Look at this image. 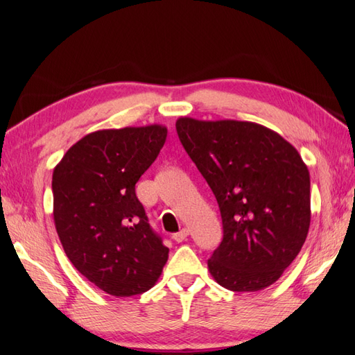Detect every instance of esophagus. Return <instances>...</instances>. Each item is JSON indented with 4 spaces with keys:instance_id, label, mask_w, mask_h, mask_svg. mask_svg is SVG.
I'll return each mask as SVG.
<instances>
[{
    "instance_id": "obj_1",
    "label": "esophagus",
    "mask_w": 355,
    "mask_h": 355,
    "mask_svg": "<svg viewBox=\"0 0 355 355\" xmlns=\"http://www.w3.org/2000/svg\"><path fill=\"white\" fill-rule=\"evenodd\" d=\"M187 235H189V230H187V229H182L180 232L173 233L172 239L175 241V243H183V241L187 238Z\"/></svg>"
}]
</instances>
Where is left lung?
I'll return each instance as SVG.
<instances>
[{"mask_svg": "<svg viewBox=\"0 0 355 355\" xmlns=\"http://www.w3.org/2000/svg\"><path fill=\"white\" fill-rule=\"evenodd\" d=\"M178 139L218 201L223 241L207 261L230 291L276 282L310 229V172L299 153L266 126L236 120H177Z\"/></svg>", "mask_w": 355, "mask_h": 355, "instance_id": "left-lung-1", "label": "left lung"}]
</instances>
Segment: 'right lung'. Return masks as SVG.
<instances>
[{
    "label": "right lung",
    "instance_id": "add662e5",
    "mask_svg": "<svg viewBox=\"0 0 355 355\" xmlns=\"http://www.w3.org/2000/svg\"><path fill=\"white\" fill-rule=\"evenodd\" d=\"M166 135L160 125L92 132L53 171V216L65 254L112 296L153 288L168 261L169 248L135 195Z\"/></svg>",
    "mask_w": 355,
    "mask_h": 355
}]
</instances>
